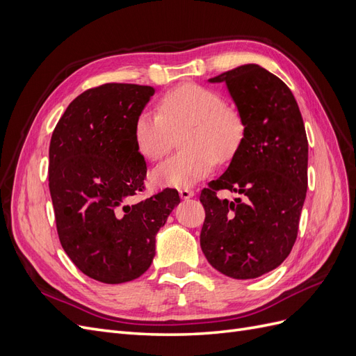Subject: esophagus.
Here are the masks:
<instances>
[{
  "label": "esophagus",
  "mask_w": 356,
  "mask_h": 356,
  "mask_svg": "<svg viewBox=\"0 0 356 356\" xmlns=\"http://www.w3.org/2000/svg\"><path fill=\"white\" fill-rule=\"evenodd\" d=\"M179 196H181V199L187 200V199H191L193 196H195V191L190 190V188H181L179 190Z\"/></svg>",
  "instance_id": "obj_1"
}]
</instances>
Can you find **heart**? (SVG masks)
I'll use <instances>...</instances> for the list:
<instances>
[{"mask_svg": "<svg viewBox=\"0 0 356 356\" xmlns=\"http://www.w3.org/2000/svg\"><path fill=\"white\" fill-rule=\"evenodd\" d=\"M181 135L179 153L157 166L152 179L159 187H190L207 177L217 161H229L245 136L241 114L222 96L195 83L169 90L159 114L144 111L134 123V143L148 161L166 156Z\"/></svg>", "mask_w": 356, "mask_h": 356, "instance_id": "1", "label": "heart"}]
</instances>
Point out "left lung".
<instances>
[{
  "label": "left lung",
  "mask_w": 356,
  "mask_h": 356,
  "mask_svg": "<svg viewBox=\"0 0 356 356\" xmlns=\"http://www.w3.org/2000/svg\"><path fill=\"white\" fill-rule=\"evenodd\" d=\"M225 83L245 124L227 170L200 193L204 222L200 246L225 276L254 279L289 255L307 190V136L288 86L255 63L209 79ZM220 189L239 192L233 202Z\"/></svg>",
  "instance_id": "obj_1"
}]
</instances>
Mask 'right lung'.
<instances>
[{
  "label": "right lung",
  "instance_id": "right-lung-1",
  "mask_svg": "<svg viewBox=\"0 0 356 356\" xmlns=\"http://www.w3.org/2000/svg\"><path fill=\"white\" fill-rule=\"evenodd\" d=\"M152 86L106 83L79 95L59 118L49 148V188L63 251L104 284L134 281L148 270L156 234L179 203L178 191L131 203L143 191L147 163L134 123Z\"/></svg>",
  "mask_w": 356,
  "mask_h": 356
}]
</instances>
